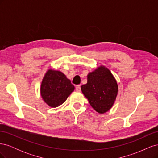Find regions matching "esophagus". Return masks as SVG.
Segmentation results:
<instances>
[{"label": "esophagus", "instance_id": "obj_1", "mask_svg": "<svg viewBox=\"0 0 158 158\" xmlns=\"http://www.w3.org/2000/svg\"><path fill=\"white\" fill-rule=\"evenodd\" d=\"M76 91H78V92H80L81 88H80V85H77L76 86Z\"/></svg>", "mask_w": 158, "mask_h": 158}]
</instances>
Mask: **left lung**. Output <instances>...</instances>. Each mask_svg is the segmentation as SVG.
Instances as JSON below:
<instances>
[{"label":"left lung","instance_id":"8db88e82","mask_svg":"<svg viewBox=\"0 0 158 158\" xmlns=\"http://www.w3.org/2000/svg\"><path fill=\"white\" fill-rule=\"evenodd\" d=\"M88 82L81 89L90 106L100 114L107 112L115 102L118 94L117 82L107 67L100 66L88 74Z\"/></svg>","mask_w":158,"mask_h":158}]
</instances>
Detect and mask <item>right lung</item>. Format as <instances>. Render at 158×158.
Segmentation results:
<instances>
[{
    "label": "right lung",
    "mask_w": 158,
    "mask_h": 158,
    "mask_svg": "<svg viewBox=\"0 0 158 158\" xmlns=\"http://www.w3.org/2000/svg\"><path fill=\"white\" fill-rule=\"evenodd\" d=\"M74 90V85L62 72L49 69L42 80L40 92L44 101L49 107H57Z\"/></svg>",
    "instance_id": "1"
}]
</instances>
